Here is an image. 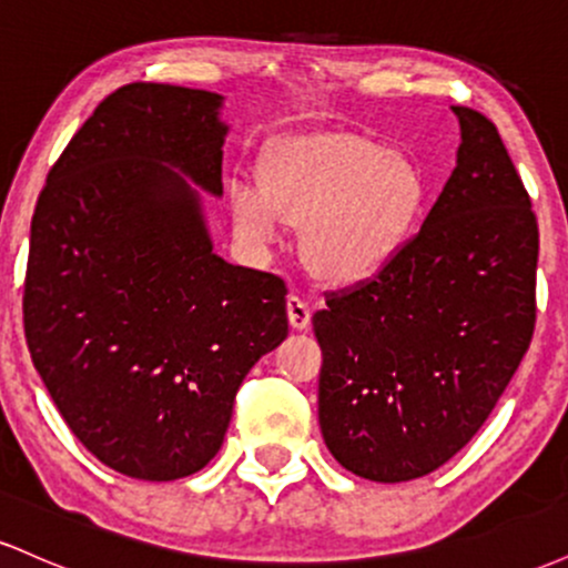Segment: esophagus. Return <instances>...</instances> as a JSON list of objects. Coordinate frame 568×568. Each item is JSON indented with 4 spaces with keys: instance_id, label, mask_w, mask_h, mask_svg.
<instances>
[{
    "instance_id": "obj_1",
    "label": "esophagus",
    "mask_w": 568,
    "mask_h": 568,
    "mask_svg": "<svg viewBox=\"0 0 568 568\" xmlns=\"http://www.w3.org/2000/svg\"><path fill=\"white\" fill-rule=\"evenodd\" d=\"M310 321H312V312H310V306H306L304 298L288 296V323H291V328L306 331V328H310Z\"/></svg>"
}]
</instances>
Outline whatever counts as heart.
I'll list each match as a JSON object with an SVG mask.
<instances>
[{"label":"heart","mask_w":568,"mask_h":568,"mask_svg":"<svg viewBox=\"0 0 568 568\" xmlns=\"http://www.w3.org/2000/svg\"><path fill=\"white\" fill-rule=\"evenodd\" d=\"M232 219L253 245H272L306 224L304 258L325 283L361 285L406 251L427 202L410 154L352 133L291 139L264 160V179L230 184Z\"/></svg>","instance_id":"b5f03b06"}]
</instances>
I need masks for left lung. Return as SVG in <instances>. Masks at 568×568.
Listing matches in <instances>:
<instances>
[{
  "label": "left lung",
  "instance_id": "left-lung-1",
  "mask_svg": "<svg viewBox=\"0 0 568 568\" xmlns=\"http://www.w3.org/2000/svg\"><path fill=\"white\" fill-rule=\"evenodd\" d=\"M459 149L419 234L382 275L331 293L317 416L342 467L376 484L438 470L488 419L537 317L539 230L499 130L452 106Z\"/></svg>",
  "mask_w": 568,
  "mask_h": 568
}]
</instances>
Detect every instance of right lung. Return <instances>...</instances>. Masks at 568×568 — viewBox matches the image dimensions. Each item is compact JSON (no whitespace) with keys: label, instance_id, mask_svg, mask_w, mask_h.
<instances>
[{"label":"right lung","instance_id":"1","mask_svg":"<svg viewBox=\"0 0 568 568\" xmlns=\"http://www.w3.org/2000/svg\"><path fill=\"white\" fill-rule=\"evenodd\" d=\"M224 95L133 82L50 168L23 328L71 433L112 470L175 480L224 443L245 374L288 336L285 283L213 253Z\"/></svg>","mask_w":568,"mask_h":568}]
</instances>
